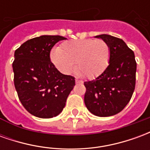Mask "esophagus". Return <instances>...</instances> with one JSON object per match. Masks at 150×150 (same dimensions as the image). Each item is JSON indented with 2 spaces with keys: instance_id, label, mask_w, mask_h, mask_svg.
<instances>
[{
  "instance_id": "esophagus-1",
  "label": "esophagus",
  "mask_w": 150,
  "mask_h": 150,
  "mask_svg": "<svg viewBox=\"0 0 150 150\" xmlns=\"http://www.w3.org/2000/svg\"><path fill=\"white\" fill-rule=\"evenodd\" d=\"M75 83H82V81L78 80V79H75Z\"/></svg>"
}]
</instances>
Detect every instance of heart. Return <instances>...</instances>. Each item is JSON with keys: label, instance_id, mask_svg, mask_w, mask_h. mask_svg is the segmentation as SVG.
I'll return each mask as SVG.
<instances>
[{"label": "heart", "instance_id": "b5f03b06", "mask_svg": "<svg viewBox=\"0 0 150 150\" xmlns=\"http://www.w3.org/2000/svg\"><path fill=\"white\" fill-rule=\"evenodd\" d=\"M110 46L102 39H75L63 42L50 53V59L60 71L69 75L75 67L88 79L102 75L109 65Z\"/></svg>", "mask_w": 150, "mask_h": 150}]
</instances>
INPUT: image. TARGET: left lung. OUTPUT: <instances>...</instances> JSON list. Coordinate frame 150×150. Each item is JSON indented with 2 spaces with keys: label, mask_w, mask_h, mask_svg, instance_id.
Segmentation results:
<instances>
[{
  "label": "left lung",
  "mask_w": 150,
  "mask_h": 150,
  "mask_svg": "<svg viewBox=\"0 0 150 150\" xmlns=\"http://www.w3.org/2000/svg\"><path fill=\"white\" fill-rule=\"evenodd\" d=\"M96 38L110 46V62L102 75L84 82V103L92 114L105 117L121 112L131 100L135 89L137 62L133 51L122 39L108 34Z\"/></svg>",
  "instance_id": "left-lung-1"
}]
</instances>
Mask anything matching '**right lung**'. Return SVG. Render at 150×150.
Instances as JSON below:
<instances>
[{
	"label": "right lung",
	"mask_w": 150,
	"mask_h": 150,
	"mask_svg": "<svg viewBox=\"0 0 150 150\" xmlns=\"http://www.w3.org/2000/svg\"><path fill=\"white\" fill-rule=\"evenodd\" d=\"M65 39L59 35H42L28 40L15 50V89L23 107L37 117L58 116L75 84L73 76L60 73L50 62L52 47Z\"/></svg>",
	"instance_id": "obj_1"
}]
</instances>
